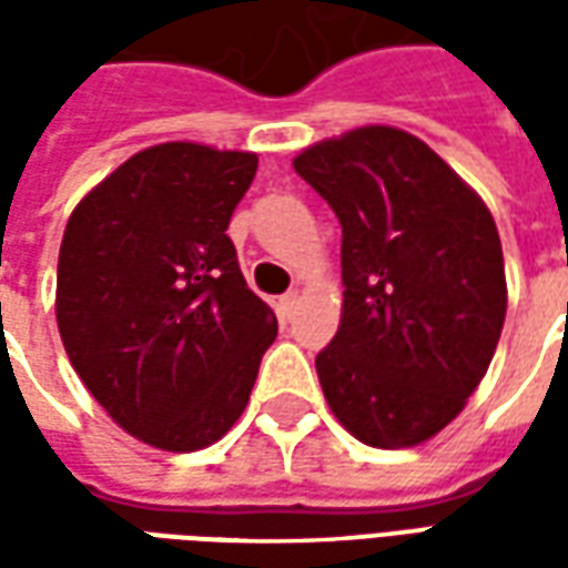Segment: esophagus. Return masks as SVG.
<instances>
[{
  "label": "esophagus",
  "mask_w": 568,
  "mask_h": 568,
  "mask_svg": "<svg viewBox=\"0 0 568 568\" xmlns=\"http://www.w3.org/2000/svg\"><path fill=\"white\" fill-rule=\"evenodd\" d=\"M297 301H301V295H297V292H285V295L280 297V310H283L285 320H292V316H295Z\"/></svg>",
  "instance_id": "1"
}]
</instances>
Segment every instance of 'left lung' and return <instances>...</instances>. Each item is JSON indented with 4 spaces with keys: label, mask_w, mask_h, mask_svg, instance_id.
<instances>
[{
    "label": "left lung",
    "mask_w": 568,
    "mask_h": 568,
    "mask_svg": "<svg viewBox=\"0 0 568 568\" xmlns=\"http://www.w3.org/2000/svg\"><path fill=\"white\" fill-rule=\"evenodd\" d=\"M344 227V313L316 356L325 402L362 444L438 435L484 381L508 288L499 231L426 142L358 128L295 158Z\"/></svg>",
    "instance_id": "obj_1"
}]
</instances>
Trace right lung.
<instances>
[{"instance_id": "right-lung-1", "label": "right lung", "mask_w": 568, "mask_h": 568, "mask_svg": "<svg viewBox=\"0 0 568 568\" xmlns=\"http://www.w3.org/2000/svg\"><path fill=\"white\" fill-rule=\"evenodd\" d=\"M255 170L252 151L163 142L69 215L57 261L67 356L105 414L158 450L222 438L276 337L227 236Z\"/></svg>"}]
</instances>
